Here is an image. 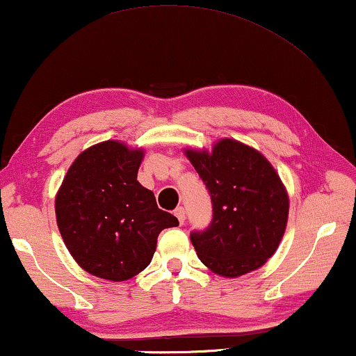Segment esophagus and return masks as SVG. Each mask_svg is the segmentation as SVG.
Wrapping results in <instances>:
<instances>
[{"mask_svg": "<svg viewBox=\"0 0 356 356\" xmlns=\"http://www.w3.org/2000/svg\"><path fill=\"white\" fill-rule=\"evenodd\" d=\"M174 214H176V218L179 219V222L184 224V221H185V209L182 207H179V208H176V211H174Z\"/></svg>", "mask_w": 356, "mask_h": 356, "instance_id": "1", "label": "esophagus"}]
</instances>
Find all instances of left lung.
Listing matches in <instances>:
<instances>
[{"label": "left lung", "mask_w": 356, "mask_h": 356, "mask_svg": "<svg viewBox=\"0 0 356 356\" xmlns=\"http://www.w3.org/2000/svg\"><path fill=\"white\" fill-rule=\"evenodd\" d=\"M185 156L211 195L209 226L190 234L200 261L224 277L261 268L276 253L289 218V195L271 163L257 149L222 138Z\"/></svg>", "instance_id": "1"}]
</instances>
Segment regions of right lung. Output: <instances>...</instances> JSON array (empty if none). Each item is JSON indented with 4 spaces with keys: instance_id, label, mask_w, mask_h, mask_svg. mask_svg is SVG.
Instances as JSON below:
<instances>
[{
    "instance_id": "1",
    "label": "right lung",
    "mask_w": 356,
    "mask_h": 356,
    "mask_svg": "<svg viewBox=\"0 0 356 356\" xmlns=\"http://www.w3.org/2000/svg\"><path fill=\"white\" fill-rule=\"evenodd\" d=\"M142 159V148L118 140L97 143L79 154L56 193L64 243L97 277L121 282L137 276L152 261L159 232L179 226L137 180Z\"/></svg>"
}]
</instances>
